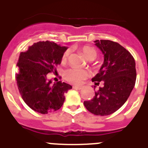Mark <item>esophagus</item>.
Wrapping results in <instances>:
<instances>
[{"instance_id":"34e87169","label":"esophagus","mask_w":148,"mask_h":148,"mask_svg":"<svg viewBox=\"0 0 148 148\" xmlns=\"http://www.w3.org/2000/svg\"><path fill=\"white\" fill-rule=\"evenodd\" d=\"M73 88H74V89H77V90H82V87H81V86H73Z\"/></svg>"}]
</instances>
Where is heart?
Here are the masks:
<instances>
[{
  "instance_id": "b5f03b06",
  "label": "heart",
  "mask_w": 148,
  "mask_h": 148,
  "mask_svg": "<svg viewBox=\"0 0 148 148\" xmlns=\"http://www.w3.org/2000/svg\"><path fill=\"white\" fill-rule=\"evenodd\" d=\"M81 51L83 52L85 57L90 60H94L97 55L96 49L89 46L82 47L81 48ZM70 51L69 49L65 51L62 58L63 61H66L67 60ZM89 75L90 73L88 71L77 68H71L65 72V78L66 79V80L74 85H81Z\"/></svg>"
}]
</instances>
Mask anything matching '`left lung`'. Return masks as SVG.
Instances as JSON below:
<instances>
[{
  "label": "left lung",
  "instance_id": "8db88e82",
  "mask_svg": "<svg viewBox=\"0 0 148 148\" xmlns=\"http://www.w3.org/2000/svg\"><path fill=\"white\" fill-rule=\"evenodd\" d=\"M94 42L103 55V63L92 81L94 90L100 82L103 87L95 92L93 99L84 101V105L96 115H109L119 110L130 96L136 82V64L132 54L118 43L110 40Z\"/></svg>",
  "mask_w": 148,
  "mask_h": 148
}]
</instances>
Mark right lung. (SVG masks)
Masks as SVG:
<instances>
[{
	"label": "right lung",
	"instance_id": "obj_1",
	"mask_svg": "<svg viewBox=\"0 0 148 148\" xmlns=\"http://www.w3.org/2000/svg\"><path fill=\"white\" fill-rule=\"evenodd\" d=\"M67 47L51 41H38L20 52L15 75L18 89L30 108L41 114L56 111L63 105L64 94L71 85L61 81L52 84L47 74L60 64Z\"/></svg>",
	"mask_w": 148,
	"mask_h": 148
}]
</instances>
